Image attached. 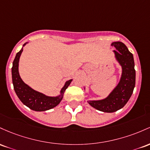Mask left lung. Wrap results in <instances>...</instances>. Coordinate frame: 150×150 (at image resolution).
Wrapping results in <instances>:
<instances>
[{"mask_svg": "<svg viewBox=\"0 0 150 150\" xmlns=\"http://www.w3.org/2000/svg\"><path fill=\"white\" fill-rule=\"evenodd\" d=\"M111 46L116 49L113 51L115 59L122 69L120 81L106 98L101 100H88L89 105L104 112H113L122 108L130 98L135 86L133 55L121 42H114Z\"/></svg>", "mask_w": 150, "mask_h": 150, "instance_id": "left-lung-1", "label": "left lung"}]
</instances>
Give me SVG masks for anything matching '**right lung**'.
Here are the masks:
<instances>
[{"instance_id":"add662e5","label":"right lung","mask_w":150,"mask_h":150,"mask_svg":"<svg viewBox=\"0 0 150 150\" xmlns=\"http://www.w3.org/2000/svg\"><path fill=\"white\" fill-rule=\"evenodd\" d=\"M23 45V47L26 44ZM23 51V47L16 54L12 67V80L16 95L24 105L35 111H46L56 107L61 102L66 89L71 83L70 79L65 82L64 85L60 91L59 95L57 96H48L45 94L37 91L26 84L21 79L19 74L20 57Z\"/></svg>"}]
</instances>
